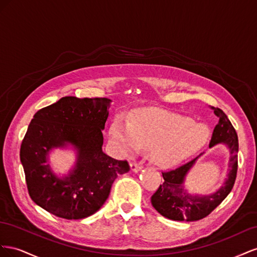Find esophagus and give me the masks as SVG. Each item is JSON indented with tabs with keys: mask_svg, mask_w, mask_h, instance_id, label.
<instances>
[{
	"mask_svg": "<svg viewBox=\"0 0 257 257\" xmlns=\"http://www.w3.org/2000/svg\"><path fill=\"white\" fill-rule=\"evenodd\" d=\"M142 169V165L137 164V163H131L130 164V170L133 172H139Z\"/></svg>",
	"mask_w": 257,
	"mask_h": 257,
	"instance_id": "obj_1",
	"label": "esophagus"
}]
</instances>
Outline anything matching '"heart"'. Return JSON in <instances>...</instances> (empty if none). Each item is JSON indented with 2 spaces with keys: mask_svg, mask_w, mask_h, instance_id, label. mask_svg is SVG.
Here are the masks:
<instances>
[{
  "mask_svg": "<svg viewBox=\"0 0 257 257\" xmlns=\"http://www.w3.org/2000/svg\"><path fill=\"white\" fill-rule=\"evenodd\" d=\"M108 136L113 148L122 155L151 150L154 164L171 167L203 148L210 131L187 117L152 107L130 114L129 122L116 117Z\"/></svg>",
  "mask_w": 257,
  "mask_h": 257,
  "instance_id": "heart-1",
  "label": "heart"
}]
</instances>
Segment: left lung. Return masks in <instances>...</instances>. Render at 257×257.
I'll return each instance as SVG.
<instances>
[{"label": "left lung", "instance_id": "8db88e82", "mask_svg": "<svg viewBox=\"0 0 257 257\" xmlns=\"http://www.w3.org/2000/svg\"><path fill=\"white\" fill-rule=\"evenodd\" d=\"M218 117V122L213 130L209 148L222 143L229 150V172L224 185L215 193L207 196H193L186 193L184 182L187 173L196 164L199 156L187 161L175 169L163 172L164 183L151 198L153 207L163 216L173 221L194 222L208 216L233 187L238 170V136L226 114L218 107H211Z\"/></svg>", "mask_w": 257, "mask_h": 257}]
</instances>
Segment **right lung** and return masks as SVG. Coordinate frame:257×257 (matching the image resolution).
<instances>
[{
	"instance_id": "obj_1",
	"label": "right lung",
	"mask_w": 257,
	"mask_h": 257,
	"mask_svg": "<svg viewBox=\"0 0 257 257\" xmlns=\"http://www.w3.org/2000/svg\"><path fill=\"white\" fill-rule=\"evenodd\" d=\"M112 100L63 97L33 116L20 148L29 195L49 213L65 219L92 215L103 206L115 179L127 173L126 160L102 151L105 121ZM72 145L77 164L58 178L46 164L50 151Z\"/></svg>"
}]
</instances>
